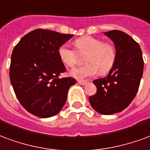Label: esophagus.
<instances>
[{
	"instance_id": "1",
	"label": "esophagus",
	"mask_w": 150,
	"mask_h": 150,
	"mask_svg": "<svg viewBox=\"0 0 150 150\" xmlns=\"http://www.w3.org/2000/svg\"><path fill=\"white\" fill-rule=\"evenodd\" d=\"M77 82L80 85H81V86H86V84H87V81H82V80H79V81H77Z\"/></svg>"
}]
</instances>
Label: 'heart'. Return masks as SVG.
Segmentation results:
<instances>
[{
  "instance_id": "1",
  "label": "heart",
  "mask_w": 150,
  "mask_h": 150,
  "mask_svg": "<svg viewBox=\"0 0 150 150\" xmlns=\"http://www.w3.org/2000/svg\"><path fill=\"white\" fill-rule=\"evenodd\" d=\"M76 49L67 44L59 47V58L68 67H74L78 62L80 55L86 56V65L74 69L69 72L71 76L77 79H84L94 76L98 73L105 74L109 73L115 63L117 51L114 45L104 42L102 39L86 36L74 41Z\"/></svg>"
}]
</instances>
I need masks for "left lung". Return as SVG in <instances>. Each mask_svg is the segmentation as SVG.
<instances>
[{
  "label": "left lung",
  "mask_w": 150,
  "mask_h": 150,
  "mask_svg": "<svg viewBox=\"0 0 150 150\" xmlns=\"http://www.w3.org/2000/svg\"><path fill=\"white\" fill-rule=\"evenodd\" d=\"M115 45L117 57L110 74L94 80L97 93L88 98L97 112L110 115L127 108L138 91L144 69L142 52L137 42L119 30L105 32Z\"/></svg>",
  "instance_id": "8db88e82"
}]
</instances>
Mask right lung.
<instances>
[{
	"instance_id": "add662e5",
	"label": "right lung",
	"mask_w": 150,
	"mask_h": 150,
	"mask_svg": "<svg viewBox=\"0 0 150 150\" xmlns=\"http://www.w3.org/2000/svg\"><path fill=\"white\" fill-rule=\"evenodd\" d=\"M74 35L38 29L23 37L11 56L9 76L15 94L25 109L45 118L57 114L76 84L72 77L60 78L66 69L59 58V47Z\"/></svg>"
}]
</instances>
